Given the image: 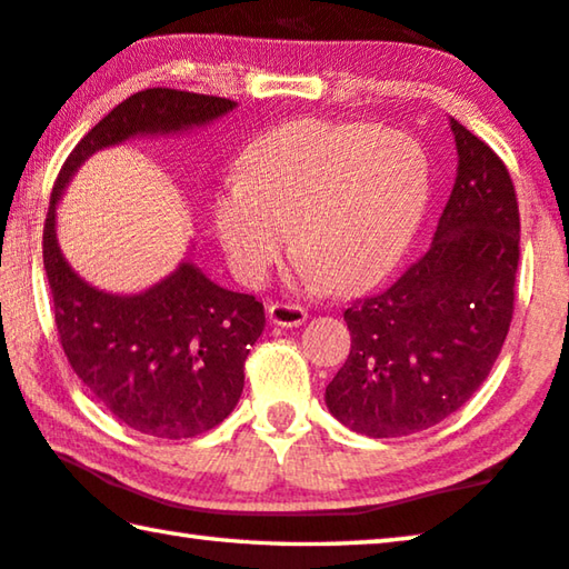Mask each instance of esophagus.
I'll use <instances>...</instances> for the list:
<instances>
[{"label":"esophagus","mask_w":569,"mask_h":569,"mask_svg":"<svg viewBox=\"0 0 569 569\" xmlns=\"http://www.w3.org/2000/svg\"><path fill=\"white\" fill-rule=\"evenodd\" d=\"M268 319H271L276 326L293 329V326H301L308 319V313L306 308L298 303H271L268 306Z\"/></svg>","instance_id":"34e87169"}]
</instances>
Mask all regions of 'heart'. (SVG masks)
Listing matches in <instances>:
<instances>
[{
	"label": "heart",
	"mask_w": 569,
	"mask_h": 569,
	"mask_svg": "<svg viewBox=\"0 0 569 569\" xmlns=\"http://www.w3.org/2000/svg\"><path fill=\"white\" fill-rule=\"evenodd\" d=\"M220 190L213 226L236 276L261 283L296 250L336 291L377 283L399 263L431 192L429 158L403 132L296 120L261 134Z\"/></svg>",
	"instance_id": "1"
}]
</instances>
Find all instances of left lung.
Here are the masks:
<instances>
[{"label": "left lung", "mask_w": 569, "mask_h": 569, "mask_svg": "<svg viewBox=\"0 0 569 569\" xmlns=\"http://www.w3.org/2000/svg\"><path fill=\"white\" fill-rule=\"evenodd\" d=\"M457 180L431 246L377 296L343 311L349 359L326 387L356 435L407 437L465 407L489 377L515 313L519 206L497 152L451 120Z\"/></svg>", "instance_id": "1"}]
</instances>
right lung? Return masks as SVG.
<instances>
[{"mask_svg": "<svg viewBox=\"0 0 569 569\" xmlns=\"http://www.w3.org/2000/svg\"><path fill=\"white\" fill-rule=\"evenodd\" d=\"M233 108L236 102L226 98L186 90L134 92L77 142L50 196L42 258L62 351L114 419L150 437H198L233 411L243 391L248 351L266 326L263 303L226 291L192 263H180L146 293L98 291L62 258L54 208L92 152L132 134L196 128Z\"/></svg>", "mask_w": 569, "mask_h": 569, "instance_id": "add662e5", "label": "right lung"}]
</instances>
